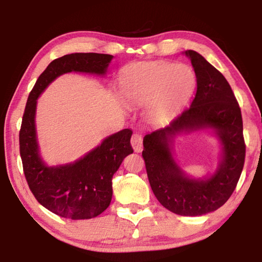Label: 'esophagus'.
<instances>
[{
	"label": "esophagus",
	"mask_w": 262,
	"mask_h": 262,
	"mask_svg": "<svg viewBox=\"0 0 262 262\" xmlns=\"http://www.w3.org/2000/svg\"><path fill=\"white\" fill-rule=\"evenodd\" d=\"M130 143L132 147L134 149L135 152H140L142 151V148H143V137H142L141 134H133L132 139H130Z\"/></svg>",
	"instance_id": "34e87169"
}]
</instances>
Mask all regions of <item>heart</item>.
I'll return each instance as SVG.
<instances>
[{
	"instance_id": "obj_1",
	"label": "heart",
	"mask_w": 262,
	"mask_h": 262,
	"mask_svg": "<svg viewBox=\"0 0 262 262\" xmlns=\"http://www.w3.org/2000/svg\"><path fill=\"white\" fill-rule=\"evenodd\" d=\"M123 101L130 107L149 104L155 122L173 119L192 97L196 75L192 67L166 61L140 62L123 70L120 78Z\"/></svg>"
}]
</instances>
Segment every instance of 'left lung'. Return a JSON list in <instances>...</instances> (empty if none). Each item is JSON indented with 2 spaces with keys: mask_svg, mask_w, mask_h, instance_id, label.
Here are the masks:
<instances>
[{
  "mask_svg": "<svg viewBox=\"0 0 262 262\" xmlns=\"http://www.w3.org/2000/svg\"><path fill=\"white\" fill-rule=\"evenodd\" d=\"M196 75L192 104L166 127L144 136L142 156L150 186L163 207L181 216H201L224 205L241 178L246 145L239 104L225 77L205 57L186 51ZM215 129L224 147L215 173L207 180H190L176 165L170 143L181 131Z\"/></svg>",
  "mask_w": 262,
  "mask_h": 262,
  "instance_id": "1",
  "label": "left lung"
}]
</instances>
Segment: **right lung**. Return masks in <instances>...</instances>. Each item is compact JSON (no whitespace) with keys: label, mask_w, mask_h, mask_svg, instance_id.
Segmentation results:
<instances>
[{"label":"right lung","mask_w":262,"mask_h":262,"mask_svg":"<svg viewBox=\"0 0 262 262\" xmlns=\"http://www.w3.org/2000/svg\"><path fill=\"white\" fill-rule=\"evenodd\" d=\"M112 55L73 53L53 60L30 92L19 130V152L31 192L54 214L88 220L101 214L112 200V178L123 158L133 152L130 129H122L101 142L83 158L61 166H47L39 156L35 134V106L39 95L62 74L81 72L104 75Z\"/></svg>","instance_id":"obj_1"}]
</instances>
